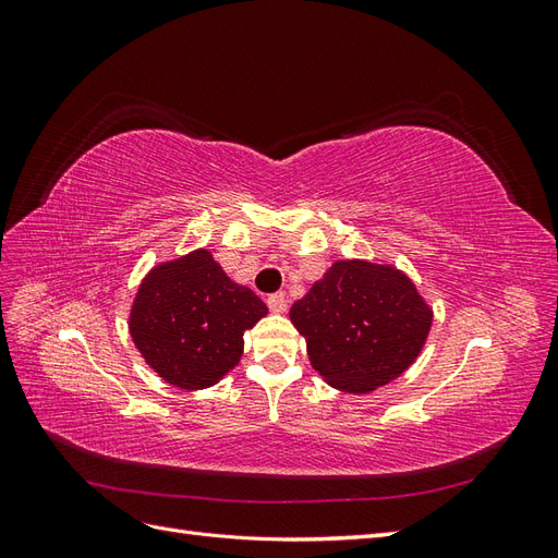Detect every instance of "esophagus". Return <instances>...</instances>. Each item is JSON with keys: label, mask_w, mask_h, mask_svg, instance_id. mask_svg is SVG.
Wrapping results in <instances>:
<instances>
[{"label": "esophagus", "mask_w": 558, "mask_h": 558, "mask_svg": "<svg viewBox=\"0 0 558 558\" xmlns=\"http://www.w3.org/2000/svg\"><path fill=\"white\" fill-rule=\"evenodd\" d=\"M267 307H269V312L283 314L286 310H289V300H286L283 293H275V295L267 298Z\"/></svg>", "instance_id": "34e87169"}]
</instances>
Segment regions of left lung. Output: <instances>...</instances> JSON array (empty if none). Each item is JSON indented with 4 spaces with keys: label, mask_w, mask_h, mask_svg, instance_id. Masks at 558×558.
I'll list each match as a JSON object with an SVG mask.
<instances>
[{
    "label": "left lung",
    "mask_w": 558,
    "mask_h": 558,
    "mask_svg": "<svg viewBox=\"0 0 558 558\" xmlns=\"http://www.w3.org/2000/svg\"><path fill=\"white\" fill-rule=\"evenodd\" d=\"M312 367L347 393L400 377L426 344L433 310L393 265L337 260L291 307Z\"/></svg>",
    "instance_id": "obj_1"
}]
</instances>
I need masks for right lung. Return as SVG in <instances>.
I'll list each match as a JSON object with an SVG mask.
<instances>
[{"mask_svg":"<svg viewBox=\"0 0 558 558\" xmlns=\"http://www.w3.org/2000/svg\"><path fill=\"white\" fill-rule=\"evenodd\" d=\"M265 302L234 283L207 248L156 265L130 310V335L158 377L185 391L214 386L240 363Z\"/></svg>","mask_w":558,"mask_h":558,"instance_id":"obj_1","label":"right lung"}]
</instances>
